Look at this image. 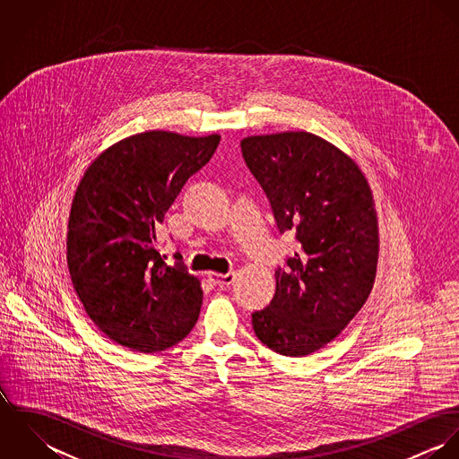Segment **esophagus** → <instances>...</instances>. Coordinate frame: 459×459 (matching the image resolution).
Returning a JSON list of instances; mask_svg holds the SVG:
<instances>
[{"instance_id":"1","label":"esophagus","mask_w":459,"mask_h":459,"mask_svg":"<svg viewBox=\"0 0 459 459\" xmlns=\"http://www.w3.org/2000/svg\"><path fill=\"white\" fill-rule=\"evenodd\" d=\"M235 277H237L235 272H228V273H224V275H212L210 281H212L213 286H217V288H230V286L235 282Z\"/></svg>"}]
</instances>
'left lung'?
Here are the masks:
<instances>
[{
	"mask_svg": "<svg viewBox=\"0 0 459 459\" xmlns=\"http://www.w3.org/2000/svg\"><path fill=\"white\" fill-rule=\"evenodd\" d=\"M242 157L297 251L275 270L272 302L253 313L263 344L304 357L330 342L375 281L378 228L369 186L341 150L309 132L251 135Z\"/></svg>",
	"mask_w": 459,
	"mask_h": 459,
	"instance_id": "1",
	"label": "left lung"
}]
</instances>
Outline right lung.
<instances>
[{
    "label": "right lung",
    "instance_id": "add662e5",
    "mask_svg": "<svg viewBox=\"0 0 459 459\" xmlns=\"http://www.w3.org/2000/svg\"><path fill=\"white\" fill-rule=\"evenodd\" d=\"M217 134L152 131L108 148L72 203L66 262L88 316L134 351H162L196 325L203 291L182 255H160L157 226L219 146Z\"/></svg>",
    "mask_w": 459,
    "mask_h": 459
}]
</instances>
